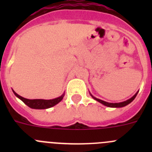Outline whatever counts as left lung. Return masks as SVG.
Listing matches in <instances>:
<instances>
[{"label":"left lung","mask_w":152,"mask_h":152,"mask_svg":"<svg viewBox=\"0 0 152 152\" xmlns=\"http://www.w3.org/2000/svg\"><path fill=\"white\" fill-rule=\"evenodd\" d=\"M91 94V96H92V97L94 98V100H96V101H98V102H99V103H102V104H103V105L106 106V107H115V108H117V107H125V106L128 105L129 103H131V102L132 101V100H133L134 99H135V96H136V95L138 94V92H137L136 94H135L133 96H132V97H131V98H130V99H129V100H126V101L121 102V103H108V102L103 101V100H100V99H97V98L94 97V96H93V95L91 94Z\"/></svg>","instance_id":"8db88e82"}]
</instances>
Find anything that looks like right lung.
Instances as JSON below:
<instances>
[{"label": "right lung", "mask_w": 152, "mask_h": 152, "mask_svg": "<svg viewBox=\"0 0 152 152\" xmlns=\"http://www.w3.org/2000/svg\"><path fill=\"white\" fill-rule=\"evenodd\" d=\"M13 92L14 93V94H15L19 99H20V100H22L26 105H27L28 107L33 109H38V110L48 109L50 108V107H54L55 105L58 104V103H59V102L62 100L64 95V94H63L61 95V96H60L59 97L55 98V99H52V100H42V99L29 100V99L24 98L23 97V96H20L19 94H17V93L14 91H13Z\"/></svg>", "instance_id": "right-lung-1"}]
</instances>
